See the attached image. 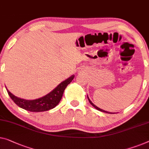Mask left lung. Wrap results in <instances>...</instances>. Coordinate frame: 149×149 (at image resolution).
<instances>
[{"label": "left lung", "instance_id": "left-lung-1", "mask_svg": "<svg viewBox=\"0 0 149 149\" xmlns=\"http://www.w3.org/2000/svg\"><path fill=\"white\" fill-rule=\"evenodd\" d=\"M88 97V101H89V102H90L91 104H92V106H94V107L96 108V109H97V110H99V111H101V112H106V113H108V114H114V113H112V112H107V111H105V110H102V109H101V108H98L97 107V106H96V105H95V104H93L92 102V101L90 100V98H89V97H88V96H87Z\"/></svg>", "mask_w": 149, "mask_h": 149}]
</instances>
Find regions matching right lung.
Segmentation results:
<instances>
[{
    "label": "right lung",
    "instance_id": "1",
    "mask_svg": "<svg viewBox=\"0 0 149 149\" xmlns=\"http://www.w3.org/2000/svg\"><path fill=\"white\" fill-rule=\"evenodd\" d=\"M74 75L62 81L58 86L45 96L35 100H25L15 96L6 88L8 95L13 102L20 108L30 112H44L55 108L60 102L63 92L69 84L73 80Z\"/></svg>",
    "mask_w": 149,
    "mask_h": 149
}]
</instances>
